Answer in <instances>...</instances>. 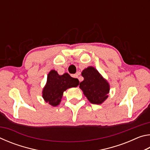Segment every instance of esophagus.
Listing matches in <instances>:
<instances>
[{
	"label": "esophagus",
	"instance_id": "34e87169",
	"mask_svg": "<svg viewBox=\"0 0 150 150\" xmlns=\"http://www.w3.org/2000/svg\"><path fill=\"white\" fill-rule=\"evenodd\" d=\"M73 77H74V78H78V75H77V74L73 75Z\"/></svg>",
	"mask_w": 150,
	"mask_h": 150
}]
</instances>
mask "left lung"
I'll return each instance as SVG.
<instances>
[{
  "label": "left lung",
  "instance_id": "obj_1",
  "mask_svg": "<svg viewBox=\"0 0 150 150\" xmlns=\"http://www.w3.org/2000/svg\"><path fill=\"white\" fill-rule=\"evenodd\" d=\"M82 76L84 80L80 83L79 87L88 100L95 105L103 103L108 97L110 90L107 81L93 67H88L83 70Z\"/></svg>",
  "mask_w": 150,
  "mask_h": 150
}]
</instances>
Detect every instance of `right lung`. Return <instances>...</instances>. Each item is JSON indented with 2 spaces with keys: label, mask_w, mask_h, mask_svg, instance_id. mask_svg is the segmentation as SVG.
I'll return each mask as SVG.
<instances>
[{
  "label": "right lung",
  "mask_w": 150,
  "mask_h": 150,
  "mask_svg": "<svg viewBox=\"0 0 150 150\" xmlns=\"http://www.w3.org/2000/svg\"><path fill=\"white\" fill-rule=\"evenodd\" d=\"M79 81L71 77L68 73L59 75L57 71L52 70L47 75L46 85L43 90V98L45 102L56 106L61 102L63 93L67 88L77 87Z\"/></svg>",
  "instance_id": "right-lung-1"
}]
</instances>
